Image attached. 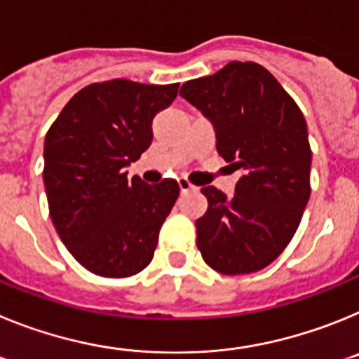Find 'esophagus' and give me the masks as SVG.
Instances as JSON below:
<instances>
[{
	"label": "esophagus",
	"instance_id": "obj_1",
	"mask_svg": "<svg viewBox=\"0 0 359 359\" xmlns=\"http://www.w3.org/2000/svg\"><path fill=\"white\" fill-rule=\"evenodd\" d=\"M177 185H180V192H182V194H187L190 190H196V187L192 185L189 180H185V177H180V180H177Z\"/></svg>",
	"mask_w": 359,
	"mask_h": 359
}]
</instances>
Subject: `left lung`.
<instances>
[{"instance_id": "1", "label": "left lung", "mask_w": 359, "mask_h": 359, "mask_svg": "<svg viewBox=\"0 0 359 359\" xmlns=\"http://www.w3.org/2000/svg\"><path fill=\"white\" fill-rule=\"evenodd\" d=\"M180 95L214 123L217 152L243 172L230 198L201 189L208 210L196 221L199 252L223 275L259 271L290 244L309 201L306 118L277 79L250 61L187 81Z\"/></svg>"}]
</instances>
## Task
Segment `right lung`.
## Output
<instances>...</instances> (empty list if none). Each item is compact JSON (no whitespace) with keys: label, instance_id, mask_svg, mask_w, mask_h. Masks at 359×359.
Listing matches in <instances>:
<instances>
[{"label":"right lung","instance_id":"add662e5","mask_svg":"<svg viewBox=\"0 0 359 359\" xmlns=\"http://www.w3.org/2000/svg\"><path fill=\"white\" fill-rule=\"evenodd\" d=\"M180 84L93 82L69 98L44 138L43 180L57 233L88 271L123 278L147 268L180 196L176 180L147 185L128 167L152 142V118Z\"/></svg>","mask_w":359,"mask_h":359}]
</instances>
